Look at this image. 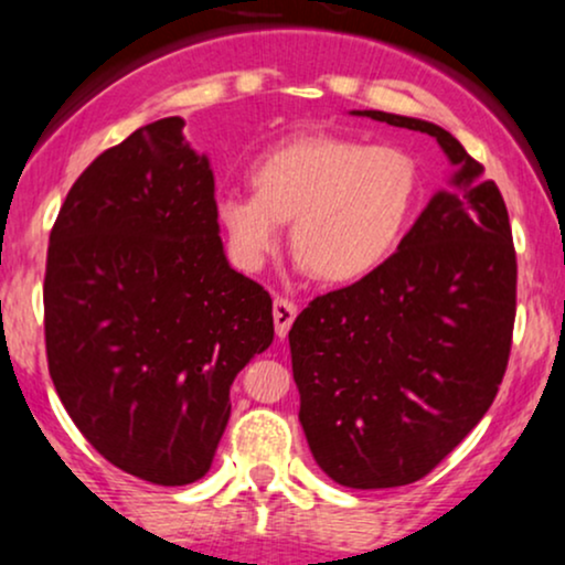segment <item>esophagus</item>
<instances>
[{
	"label": "esophagus",
	"mask_w": 565,
	"mask_h": 565,
	"mask_svg": "<svg viewBox=\"0 0 565 565\" xmlns=\"http://www.w3.org/2000/svg\"><path fill=\"white\" fill-rule=\"evenodd\" d=\"M295 316H297V305L291 300H284V297H276V300H274V323H276V334L281 337V340L289 334Z\"/></svg>",
	"instance_id": "esophagus-1"
}]
</instances>
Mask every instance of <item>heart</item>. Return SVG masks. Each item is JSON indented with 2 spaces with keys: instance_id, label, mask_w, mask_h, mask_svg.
Returning a JSON list of instances; mask_svg holds the SVG:
<instances>
[{
  "instance_id": "1",
  "label": "heart",
  "mask_w": 565,
  "mask_h": 565,
  "mask_svg": "<svg viewBox=\"0 0 565 565\" xmlns=\"http://www.w3.org/2000/svg\"><path fill=\"white\" fill-rule=\"evenodd\" d=\"M255 193H223L217 225L236 268L255 274L291 223V252L327 284H353L387 263L412 223L419 170L404 148L337 135L278 142L252 161Z\"/></svg>"
}]
</instances>
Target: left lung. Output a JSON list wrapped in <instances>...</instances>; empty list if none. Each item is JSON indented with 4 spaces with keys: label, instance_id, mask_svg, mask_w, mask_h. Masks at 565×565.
Listing matches in <instances>:
<instances>
[{
    "label": "left lung",
    "instance_id": "left-lung-1",
    "mask_svg": "<svg viewBox=\"0 0 565 565\" xmlns=\"http://www.w3.org/2000/svg\"><path fill=\"white\" fill-rule=\"evenodd\" d=\"M438 140L449 191L372 276L316 297L289 329L313 459L348 489L419 481L494 404L515 323V246L494 180L444 127L350 111Z\"/></svg>",
    "mask_w": 565,
    "mask_h": 565
}]
</instances>
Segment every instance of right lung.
Wrapping results in <instances>:
<instances>
[{"mask_svg": "<svg viewBox=\"0 0 565 565\" xmlns=\"http://www.w3.org/2000/svg\"><path fill=\"white\" fill-rule=\"evenodd\" d=\"M180 116L135 129L71 185L50 233V377L82 436L157 486L206 476L236 374L274 342V302L228 265L210 159Z\"/></svg>", "mask_w": 565, "mask_h": 565, "instance_id": "obj_1", "label": "right lung"}]
</instances>
